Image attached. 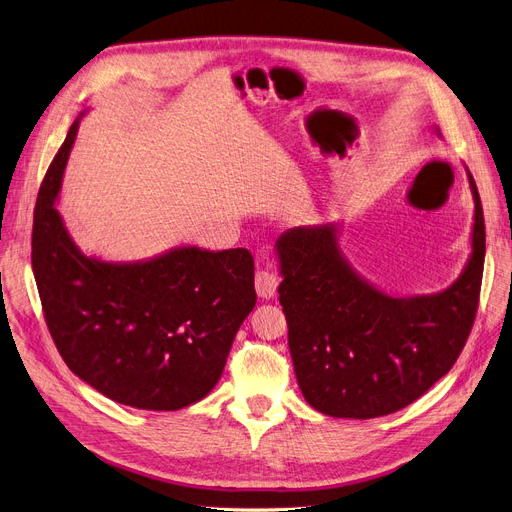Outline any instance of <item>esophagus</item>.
Instances as JSON below:
<instances>
[{"label":"esophagus","instance_id":"34e87169","mask_svg":"<svg viewBox=\"0 0 512 512\" xmlns=\"http://www.w3.org/2000/svg\"><path fill=\"white\" fill-rule=\"evenodd\" d=\"M280 278L270 270H257L255 274V290L261 299H272L278 290Z\"/></svg>","mask_w":512,"mask_h":512}]
</instances>
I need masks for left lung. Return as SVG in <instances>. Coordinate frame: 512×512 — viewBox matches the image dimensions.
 Masks as SVG:
<instances>
[{"label": "left lung", "instance_id": "obj_1", "mask_svg": "<svg viewBox=\"0 0 512 512\" xmlns=\"http://www.w3.org/2000/svg\"><path fill=\"white\" fill-rule=\"evenodd\" d=\"M473 253L461 278L429 297L392 299L361 280L336 247V226L280 236V305L305 400L319 413L373 419L409 407L459 359L471 334L486 259L473 176Z\"/></svg>", "mask_w": 512, "mask_h": 512}]
</instances>
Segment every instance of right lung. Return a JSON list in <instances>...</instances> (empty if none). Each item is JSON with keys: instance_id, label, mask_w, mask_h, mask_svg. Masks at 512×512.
<instances>
[{"instance_id": "obj_1", "label": "right lung", "mask_w": 512, "mask_h": 512, "mask_svg": "<svg viewBox=\"0 0 512 512\" xmlns=\"http://www.w3.org/2000/svg\"><path fill=\"white\" fill-rule=\"evenodd\" d=\"M76 128L51 161L33 215L47 330L70 371L103 396L147 411L184 409L218 384L255 307L253 255L182 247L145 263L85 257L53 207Z\"/></svg>"}]
</instances>
